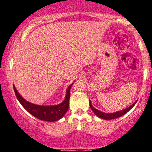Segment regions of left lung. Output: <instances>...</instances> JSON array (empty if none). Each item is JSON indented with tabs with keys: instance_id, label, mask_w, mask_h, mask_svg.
I'll return each instance as SVG.
<instances>
[{
	"instance_id": "1",
	"label": "left lung",
	"mask_w": 152,
	"mask_h": 152,
	"mask_svg": "<svg viewBox=\"0 0 152 152\" xmlns=\"http://www.w3.org/2000/svg\"><path fill=\"white\" fill-rule=\"evenodd\" d=\"M137 102L135 103H134V104H132L131 106H130V107L126 108V109L121 110V111H118V112H116V113H103V112H102V111H100V110H98L97 109H96V108H94L92 106H91V101H89V106H90L91 110H93L94 113L96 114L98 117L100 118L105 119V120H112V119H115V118H117L121 117V116L123 115L126 113H128L129 110H130L131 108L133 107L134 105H135Z\"/></svg>"
}]
</instances>
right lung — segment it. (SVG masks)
Returning a JSON list of instances; mask_svg holds the SVG:
<instances>
[{
    "instance_id": "right-lung-1",
    "label": "right lung",
    "mask_w": 152,
    "mask_h": 152,
    "mask_svg": "<svg viewBox=\"0 0 152 152\" xmlns=\"http://www.w3.org/2000/svg\"><path fill=\"white\" fill-rule=\"evenodd\" d=\"M72 85L73 83L67 87L66 96H65V100L63 101V103L56 105V106H39V105H35L27 102L19 94L14 85H13V88H14L15 93L16 97L18 99L19 102L29 113L34 117L37 118L38 119L42 120V121L54 122L58 121L59 119L63 118V116L65 115V113L68 110L69 100H70V88Z\"/></svg>"
}]
</instances>
